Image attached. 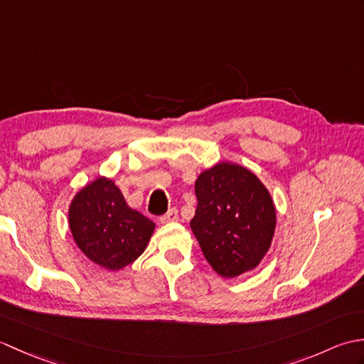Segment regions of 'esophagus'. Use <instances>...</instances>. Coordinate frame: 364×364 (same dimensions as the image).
Instances as JSON below:
<instances>
[{
    "label": "esophagus",
    "instance_id": "obj_1",
    "mask_svg": "<svg viewBox=\"0 0 364 364\" xmlns=\"http://www.w3.org/2000/svg\"><path fill=\"white\" fill-rule=\"evenodd\" d=\"M162 223H172V222H176L178 220V210H170L167 214H164V215H161V219H159Z\"/></svg>",
    "mask_w": 364,
    "mask_h": 364
}]
</instances>
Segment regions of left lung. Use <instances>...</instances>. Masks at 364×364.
Here are the masks:
<instances>
[{
  "label": "left lung",
  "mask_w": 364,
  "mask_h": 364,
  "mask_svg": "<svg viewBox=\"0 0 364 364\" xmlns=\"http://www.w3.org/2000/svg\"><path fill=\"white\" fill-rule=\"evenodd\" d=\"M191 228L206 261L223 278L257 269L272 244L277 213L270 192L252 170L222 161L196 181Z\"/></svg>",
  "instance_id": "obj_1"
}]
</instances>
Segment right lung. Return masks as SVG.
I'll return each mask as SVG.
<instances>
[{
	"mask_svg": "<svg viewBox=\"0 0 364 364\" xmlns=\"http://www.w3.org/2000/svg\"><path fill=\"white\" fill-rule=\"evenodd\" d=\"M68 227L92 262L115 272L141 257L156 225L128 206L114 180L98 176L72 198Z\"/></svg>",
	"mask_w": 364,
	"mask_h": 364,
	"instance_id": "obj_1",
	"label": "right lung"
}]
</instances>
